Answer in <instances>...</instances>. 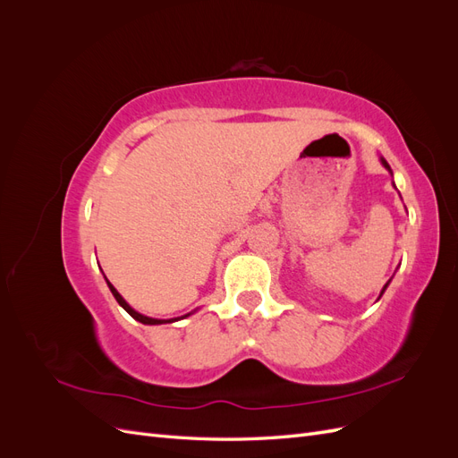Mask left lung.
<instances>
[{"label": "left lung", "mask_w": 458, "mask_h": 458, "mask_svg": "<svg viewBox=\"0 0 458 458\" xmlns=\"http://www.w3.org/2000/svg\"><path fill=\"white\" fill-rule=\"evenodd\" d=\"M380 160H382V164H384V168L392 174V170H390V165H387V162H386L384 158H380ZM387 284H390V283H386V284H384V288H382V294H384V290H386V286H387ZM382 294H380V296H382Z\"/></svg>", "instance_id": "8db88e82"}]
</instances>
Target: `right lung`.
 <instances>
[{"label": "right lung", "instance_id": "obj_1", "mask_svg": "<svg viewBox=\"0 0 458 458\" xmlns=\"http://www.w3.org/2000/svg\"><path fill=\"white\" fill-rule=\"evenodd\" d=\"M106 284H108V288H110V293H113V296L116 298V301L120 303V306L126 310L135 321H140V323H143V325H164V323H174V321H179V318H183V317H189L191 313H187V315H183V317H177V318H152V317H147V315H141V313H137L133 308H130V303L123 300L120 294H118V290L110 284L108 281H106Z\"/></svg>", "mask_w": 458, "mask_h": 458}]
</instances>
